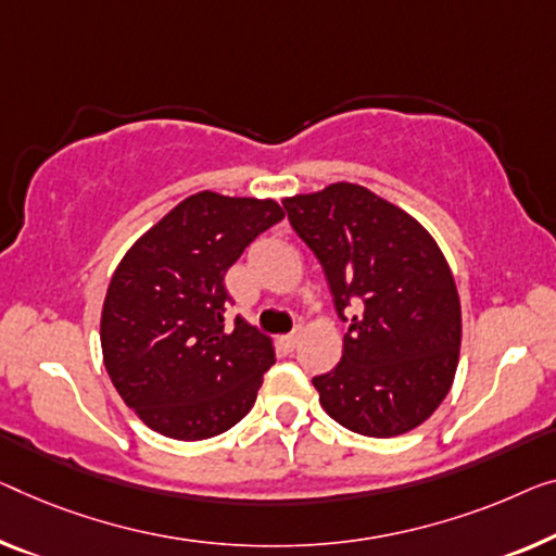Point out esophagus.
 Returning <instances> with one entry per match:
<instances>
[{
	"mask_svg": "<svg viewBox=\"0 0 556 556\" xmlns=\"http://www.w3.org/2000/svg\"><path fill=\"white\" fill-rule=\"evenodd\" d=\"M300 337H302V331H300V329H294L292 334H285V337H281V344H285L287 350H294V346L300 344Z\"/></svg>",
	"mask_w": 556,
	"mask_h": 556,
	"instance_id": "obj_1",
	"label": "esophagus"
}]
</instances>
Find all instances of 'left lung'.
<instances>
[{"label": "left lung", "instance_id": "8db88e82", "mask_svg": "<svg viewBox=\"0 0 556 556\" xmlns=\"http://www.w3.org/2000/svg\"><path fill=\"white\" fill-rule=\"evenodd\" d=\"M285 210L350 325L342 362L312 379L321 407L364 437L419 427L459 362L462 306L442 250L417 219L359 185L289 197Z\"/></svg>", "mask_w": 556, "mask_h": 556}]
</instances>
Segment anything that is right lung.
<instances>
[{
	"instance_id": "1",
	"label": "right lung",
	"mask_w": 556,
	"mask_h": 556,
	"mask_svg": "<svg viewBox=\"0 0 556 556\" xmlns=\"http://www.w3.org/2000/svg\"><path fill=\"white\" fill-rule=\"evenodd\" d=\"M285 219L271 199L199 192L124 254L102 309L112 384L149 429L181 442L217 437L252 409L271 339L227 325V269Z\"/></svg>"
}]
</instances>
